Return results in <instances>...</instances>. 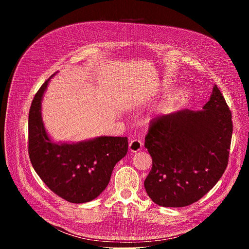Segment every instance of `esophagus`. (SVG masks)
I'll list each match as a JSON object with an SVG mask.
<instances>
[{
	"label": "esophagus",
	"instance_id": "34e87169",
	"mask_svg": "<svg viewBox=\"0 0 249 249\" xmlns=\"http://www.w3.org/2000/svg\"><path fill=\"white\" fill-rule=\"evenodd\" d=\"M142 146H143V144L140 140H132L129 144V150L132 153H137L142 150Z\"/></svg>",
	"mask_w": 249,
	"mask_h": 249
}]
</instances>
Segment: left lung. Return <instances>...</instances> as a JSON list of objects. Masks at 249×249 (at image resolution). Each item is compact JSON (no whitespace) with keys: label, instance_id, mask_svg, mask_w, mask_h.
I'll return each mask as SVG.
<instances>
[{"label":"left lung","instance_id":"8db88e82","mask_svg":"<svg viewBox=\"0 0 249 249\" xmlns=\"http://www.w3.org/2000/svg\"><path fill=\"white\" fill-rule=\"evenodd\" d=\"M231 135V112L217 86L203 110L155 118L145 142L153 160L144 182L149 197L171 208L201 199L227 168Z\"/></svg>","mask_w":249,"mask_h":249}]
</instances>
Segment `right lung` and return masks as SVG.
I'll use <instances>...</instances> for the list:
<instances>
[{"mask_svg": "<svg viewBox=\"0 0 249 249\" xmlns=\"http://www.w3.org/2000/svg\"><path fill=\"white\" fill-rule=\"evenodd\" d=\"M52 75L35 94L28 114V155L51 191L68 202H89L108 185L115 164L128 151L127 137L102 136L79 143H55L41 115V101Z\"/></svg>", "mask_w": 249, "mask_h": 249, "instance_id": "1", "label": "right lung"}]
</instances>
